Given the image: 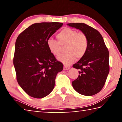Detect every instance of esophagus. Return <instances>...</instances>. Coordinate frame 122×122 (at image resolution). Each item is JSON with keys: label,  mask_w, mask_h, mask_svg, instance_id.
<instances>
[{"label": "esophagus", "mask_w": 122, "mask_h": 122, "mask_svg": "<svg viewBox=\"0 0 122 122\" xmlns=\"http://www.w3.org/2000/svg\"><path fill=\"white\" fill-rule=\"evenodd\" d=\"M70 69V67H68V66H64V67H63V69L65 70V71H66V70H68Z\"/></svg>", "instance_id": "34e87169"}]
</instances>
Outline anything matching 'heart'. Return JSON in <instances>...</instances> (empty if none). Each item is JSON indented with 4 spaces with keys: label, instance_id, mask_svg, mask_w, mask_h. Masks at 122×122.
<instances>
[{
    "label": "heart",
    "instance_id": "1",
    "mask_svg": "<svg viewBox=\"0 0 122 122\" xmlns=\"http://www.w3.org/2000/svg\"><path fill=\"white\" fill-rule=\"evenodd\" d=\"M57 41L49 38L47 45L50 52L55 56L60 54L62 47H65L66 53L60 55L57 59L66 65H70L76 57H83L88 51L89 40L86 35L83 32L70 28H65L56 35Z\"/></svg>",
    "mask_w": 122,
    "mask_h": 122
}]
</instances>
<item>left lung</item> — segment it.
<instances>
[{
    "label": "left lung",
    "mask_w": 122,
    "mask_h": 122,
    "mask_svg": "<svg viewBox=\"0 0 122 122\" xmlns=\"http://www.w3.org/2000/svg\"><path fill=\"white\" fill-rule=\"evenodd\" d=\"M68 25L79 29L89 40L85 55L74 64L79 69V75L72 82L74 89L85 96H92L102 90L109 73V53L103 37L96 29L84 23H69Z\"/></svg>",
    "instance_id": "1"
}]
</instances>
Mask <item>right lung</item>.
I'll return each instance as SVG.
<instances>
[{
    "label": "right lung",
    "instance_id": "right-lung-1",
    "mask_svg": "<svg viewBox=\"0 0 122 122\" xmlns=\"http://www.w3.org/2000/svg\"><path fill=\"white\" fill-rule=\"evenodd\" d=\"M63 23L32 24L16 40L13 57L18 84L29 96L41 98L53 90L57 74L63 68L49 51L47 41Z\"/></svg>",
    "mask_w": 122,
    "mask_h": 122
}]
</instances>
